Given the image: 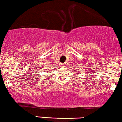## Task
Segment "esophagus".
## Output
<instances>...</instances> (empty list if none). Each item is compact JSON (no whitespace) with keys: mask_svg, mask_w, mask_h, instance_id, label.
Here are the masks:
<instances>
[{"mask_svg":"<svg viewBox=\"0 0 122 122\" xmlns=\"http://www.w3.org/2000/svg\"><path fill=\"white\" fill-rule=\"evenodd\" d=\"M61 67H64V64H61Z\"/></svg>","mask_w":122,"mask_h":122,"instance_id":"34e87169","label":"esophagus"}]
</instances>
